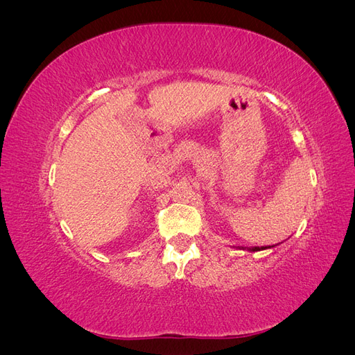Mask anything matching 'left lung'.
Listing matches in <instances>:
<instances>
[{
    "mask_svg": "<svg viewBox=\"0 0 355 355\" xmlns=\"http://www.w3.org/2000/svg\"><path fill=\"white\" fill-rule=\"evenodd\" d=\"M274 247V245H272ZM243 250H249V252H259V250H265V249H271V245L270 247H241Z\"/></svg>",
    "mask_w": 355,
    "mask_h": 355,
    "instance_id": "left-lung-1",
    "label": "left lung"
}]
</instances>
